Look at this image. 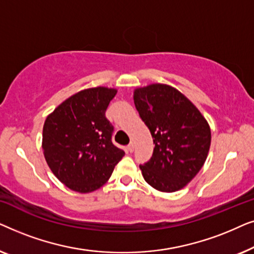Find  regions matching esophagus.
<instances>
[{
    "label": "esophagus",
    "instance_id": "obj_1",
    "mask_svg": "<svg viewBox=\"0 0 254 254\" xmlns=\"http://www.w3.org/2000/svg\"><path fill=\"white\" fill-rule=\"evenodd\" d=\"M127 150L129 151V152H133L134 151V143H133V142H130V143L127 145Z\"/></svg>",
    "mask_w": 254,
    "mask_h": 254
}]
</instances>
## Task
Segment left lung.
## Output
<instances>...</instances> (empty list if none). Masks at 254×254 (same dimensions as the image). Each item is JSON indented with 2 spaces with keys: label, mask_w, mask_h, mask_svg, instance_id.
Returning a JSON list of instances; mask_svg holds the SVG:
<instances>
[{
  "label": "left lung",
  "mask_w": 254,
  "mask_h": 254,
  "mask_svg": "<svg viewBox=\"0 0 254 254\" xmlns=\"http://www.w3.org/2000/svg\"><path fill=\"white\" fill-rule=\"evenodd\" d=\"M134 104L154 140L151 158L140 165L145 182L161 192L185 187L206 162L210 128L182 92L166 84L134 91Z\"/></svg>",
  "instance_id": "left-lung-1"
}]
</instances>
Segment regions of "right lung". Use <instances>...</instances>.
<instances>
[{
	"label": "right lung",
	"instance_id": "obj_1",
	"mask_svg": "<svg viewBox=\"0 0 254 254\" xmlns=\"http://www.w3.org/2000/svg\"><path fill=\"white\" fill-rule=\"evenodd\" d=\"M116 89L82 90L46 118L43 150L48 166L68 189L89 193L103 186L125 151L112 142L114 128L105 112Z\"/></svg>",
	"mask_w": 254,
	"mask_h": 254
}]
</instances>
